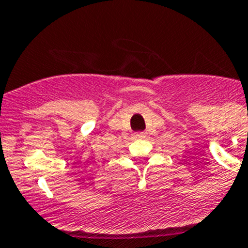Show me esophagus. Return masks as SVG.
<instances>
[{"instance_id":"esophagus-1","label":"esophagus","mask_w":248,"mask_h":248,"mask_svg":"<svg viewBox=\"0 0 248 248\" xmlns=\"http://www.w3.org/2000/svg\"><path fill=\"white\" fill-rule=\"evenodd\" d=\"M134 138H137V139H144V138H145V133H143V131H138V133L134 134Z\"/></svg>"}]
</instances>
